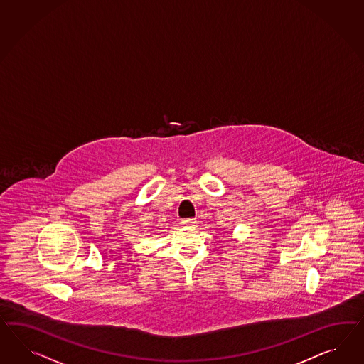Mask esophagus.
I'll return each instance as SVG.
<instances>
[{
  "label": "esophagus",
  "instance_id": "obj_1",
  "mask_svg": "<svg viewBox=\"0 0 364 364\" xmlns=\"http://www.w3.org/2000/svg\"><path fill=\"white\" fill-rule=\"evenodd\" d=\"M183 226H194L197 223V219L196 218H185L182 219L181 222Z\"/></svg>",
  "mask_w": 364,
  "mask_h": 364
}]
</instances>
